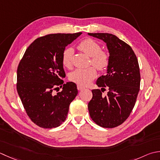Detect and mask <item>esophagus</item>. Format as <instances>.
<instances>
[{"instance_id":"34e87169","label":"esophagus","mask_w":160,"mask_h":160,"mask_svg":"<svg viewBox=\"0 0 160 160\" xmlns=\"http://www.w3.org/2000/svg\"><path fill=\"white\" fill-rule=\"evenodd\" d=\"M77 89H78V90H82V89H84V87H81V86H80V85H78V86H77Z\"/></svg>"}]
</instances>
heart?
Returning <instances> with one entry per match:
<instances>
[{
    "label": "heart",
    "instance_id": "obj_1",
    "mask_svg": "<svg viewBox=\"0 0 160 160\" xmlns=\"http://www.w3.org/2000/svg\"><path fill=\"white\" fill-rule=\"evenodd\" d=\"M78 48L91 57V63L99 71L105 70L108 67L109 56L108 53L101 51V46L96 41L87 39L78 45ZM73 55L72 48H66L62 52V64L65 67L71 66V58ZM96 76V68L90 67L85 68H77L69 75V80L80 86L85 87L92 82Z\"/></svg>",
    "mask_w": 160,
    "mask_h": 160
}]
</instances>
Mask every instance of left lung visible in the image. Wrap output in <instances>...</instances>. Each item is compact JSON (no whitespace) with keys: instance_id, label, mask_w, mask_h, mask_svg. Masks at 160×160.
I'll return each instance as SVG.
<instances>
[{"instance_id":"1","label":"left lung","mask_w":160,"mask_h":160,"mask_svg":"<svg viewBox=\"0 0 160 160\" xmlns=\"http://www.w3.org/2000/svg\"><path fill=\"white\" fill-rule=\"evenodd\" d=\"M88 34L102 40L109 53L107 73L96 81L101 90L108 89V95L103 97L100 89L92 91L89 115L101 127L115 128L127 119L135 105L141 81L138 60L132 48L114 34Z\"/></svg>"}]
</instances>
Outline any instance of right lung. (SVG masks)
I'll use <instances>...</instances> for the list:
<instances>
[{"mask_svg": "<svg viewBox=\"0 0 160 160\" xmlns=\"http://www.w3.org/2000/svg\"><path fill=\"white\" fill-rule=\"evenodd\" d=\"M82 32L41 37L25 52L17 68V89L28 117L37 126L53 128L67 118L70 103L78 94L76 84H64L62 52ZM62 87L54 95L53 90Z\"/></svg>", "mask_w": 160, "mask_h": 160, "instance_id": "obj_1", "label": "right lung"}]
</instances>
